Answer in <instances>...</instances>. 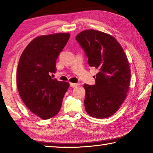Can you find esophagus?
<instances>
[{"label":"esophagus","mask_w":153,"mask_h":153,"mask_svg":"<svg viewBox=\"0 0 153 153\" xmlns=\"http://www.w3.org/2000/svg\"><path fill=\"white\" fill-rule=\"evenodd\" d=\"M70 86L72 88H75L76 86H78L79 84H75V83H70Z\"/></svg>","instance_id":"esophagus-1"}]
</instances>
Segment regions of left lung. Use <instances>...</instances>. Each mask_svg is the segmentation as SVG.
Listing matches in <instances>:
<instances>
[{
	"label": "left lung",
	"mask_w": 153,
	"mask_h": 153,
	"mask_svg": "<svg viewBox=\"0 0 153 153\" xmlns=\"http://www.w3.org/2000/svg\"><path fill=\"white\" fill-rule=\"evenodd\" d=\"M76 39L86 53L89 66L98 69L96 84L84 85L85 109L93 117L107 118L117 112L128 94L131 78L128 59L117 39L108 33L86 30Z\"/></svg>",
	"instance_id": "left-lung-1"
}]
</instances>
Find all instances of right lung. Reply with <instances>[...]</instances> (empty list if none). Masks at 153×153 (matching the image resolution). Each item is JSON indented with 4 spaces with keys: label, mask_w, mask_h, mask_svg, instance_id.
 I'll list each match as a JSON object with an SVG mask.
<instances>
[{
    "label": "right lung",
    "mask_w": 153,
    "mask_h": 153,
    "mask_svg": "<svg viewBox=\"0 0 153 153\" xmlns=\"http://www.w3.org/2000/svg\"><path fill=\"white\" fill-rule=\"evenodd\" d=\"M69 33L40 36L28 44L20 56L17 71V89L25 106L42 120L55 116L61 109L69 82L51 76L56 61L68 41Z\"/></svg>",
    "instance_id": "obj_1"
}]
</instances>
